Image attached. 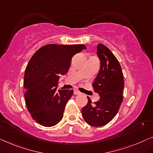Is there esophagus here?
Segmentation results:
<instances>
[{"mask_svg": "<svg viewBox=\"0 0 153 153\" xmlns=\"http://www.w3.org/2000/svg\"><path fill=\"white\" fill-rule=\"evenodd\" d=\"M74 95H79V94H81V93L79 92V91H77V90H74Z\"/></svg>", "mask_w": 153, "mask_h": 153, "instance_id": "34e87169", "label": "esophagus"}]
</instances>
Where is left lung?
I'll list each match as a JSON object with an SVG mask.
<instances>
[{"label":"left lung","instance_id":"obj_1","mask_svg":"<svg viewBox=\"0 0 153 153\" xmlns=\"http://www.w3.org/2000/svg\"><path fill=\"white\" fill-rule=\"evenodd\" d=\"M100 68L93 84V89L100 95L97 102L88 103L82 109V115L90 126L99 127L110 122L117 113L123 100L124 75L117 59L104 45L97 46Z\"/></svg>","mask_w":153,"mask_h":153}]
</instances>
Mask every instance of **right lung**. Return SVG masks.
Segmentation results:
<instances>
[{
	"label": "right lung",
	"mask_w": 153,
	"mask_h": 153,
	"mask_svg": "<svg viewBox=\"0 0 153 153\" xmlns=\"http://www.w3.org/2000/svg\"><path fill=\"white\" fill-rule=\"evenodd\" d=\"M86 49L84 45L50 44L31 57L25 73V98L31 117L38 124L51 127L62 119L74 91L57 90L59 78L68 72L72 57Z\"/></svg>",
	"instance_id": "1"
}]
</instances>
